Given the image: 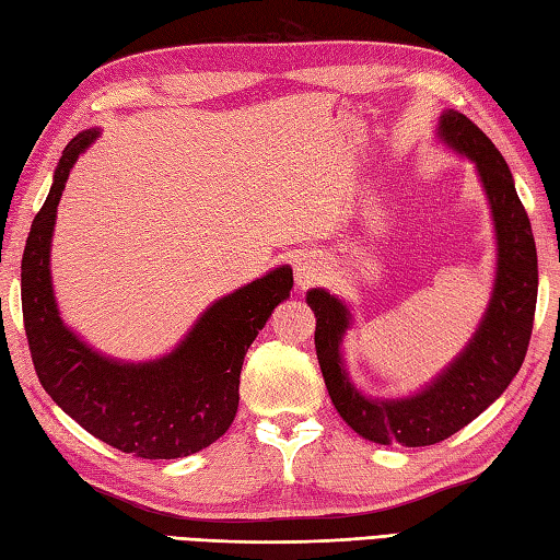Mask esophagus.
Segmentation results:
<instances>
[{
    "instance_id": "esophagus-1",
    "label": "esophagus",
    "mask_w": 560,
    "mask_h": 560,
    "mask_svg": "<svg viewBox=\"0 0 560 560\" xmlns=\"http://www.w3.org/2000/svg\"><path fill=\"white\" fill-rule=\"evenodd\" d=\"M319 279V261L315 257H299L295 259V281L299 287H311L313 281Z\"/></svg>"
}]
</instances>
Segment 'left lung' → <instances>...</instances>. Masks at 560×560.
<instances>
[{
    "label": "left lung",
    "mask_w": 560,
    "mask_h": 560,
    "mask_svg": "<svg viewBox=\"0 0 560 560\" xmlns=\"http://www.w3.org/2000/svg\"><path fill=\"white\" fill-rule=\"evenodd\" d=\"M438 137L477 165L495 225L493 293L467 349L419 395L371 399L353 387L341 359V341L351 327L349 307L325 289L307 291L305 299L317 317L315 349L331 404L355 433L377 445L425 447L455 435L513 383L532 337L539 287L537 245L513 173L467 115L445 110Z\"/></svg>",
    "instance_id": "left-lung-1"
}]
</instances>
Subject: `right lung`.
<instances>
[{"label": "right lung", "instance_id": "obj_1", "mask_svg": "<svg viewBox=\"0 0 560 560\" xmlns=\"http://www.w3.org/2000/svg\"><path fill=\"white\" fill-rule=\"evenodd\" d=\"M96 137L86 129L62 151L23 249L21 307L35 373L59 409L110 447L141 459L195 455L231 428L243 359L273 307L289 299L293 271L277 267L223 295L163 359L125 363L93 351L59 317L50 243L69 171Z\"/></svg>", "mask_w": 560, "mask_h": 560}]
</instances>
